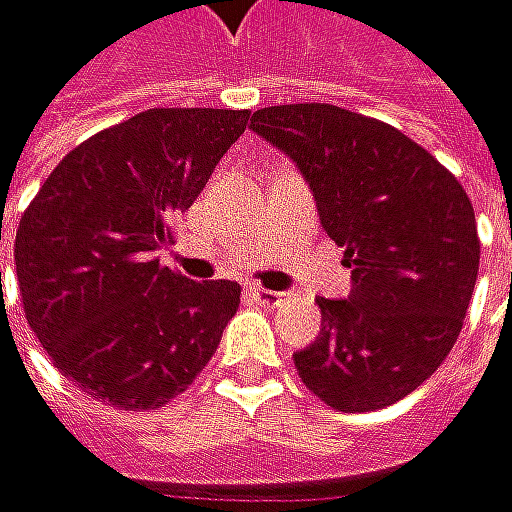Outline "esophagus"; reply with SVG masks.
<instances>
[{
  "mask_svg": "<svg viewBox=\"0 0 512 512\" xmlns=\"http://www.w3.org/2000/svg\"><path fill=\"white\" fill-rule=\"evenodd\" d=\"M247 294L259 303V306H268V309H276L285 303V291H271V288H262V285H250Z\"/></svg>",
  "mask_w": 512,
  "mask_h": 512,
  "instance_id": "1",
  "label": "esophagus"
}]
</instances>
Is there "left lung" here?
<instances>
[{
  "instance_id": "1",
  "label": "left lung",
  "mask_w": 512,
  "mask_h": 512,
  "mask_svg": "<svg viewBox=\"0 0 512 512\" xmlns=\"http://www.w3.org/2000/svg\"><path fill=\"white\" fill-rule=\"evenodd\" d=\"M250 130L288 154L352 268L347 300L320 297L323 329L294 352L303 384L344 414L417 390L455 347L481 241L463 186L402 130L335 104L256 110Z\"/></svg>"
}]
</instances>
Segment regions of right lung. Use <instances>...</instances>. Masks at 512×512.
I'll use <instances>...</instances> for the list:
<instances>
[{
	"label": "right lung",
	"instance_id": "obj_1",
	"mask_svg": "<svg viewBox=\"0 0 512 512\" xmlns=\"http://www.w3.org/2000/svg\"><path fill=\"white\" fill-rule=\"evenodd\" d=\"M247 116L212 107L136 113L69 151L25 209L14 241L25 320L84 393L122 411L160 408L221 344L241 285L186 279L163 268L157 250Z\"/></svg>",
	"mask_w": 512,
	"mask_h": 512
}]
</instances>
